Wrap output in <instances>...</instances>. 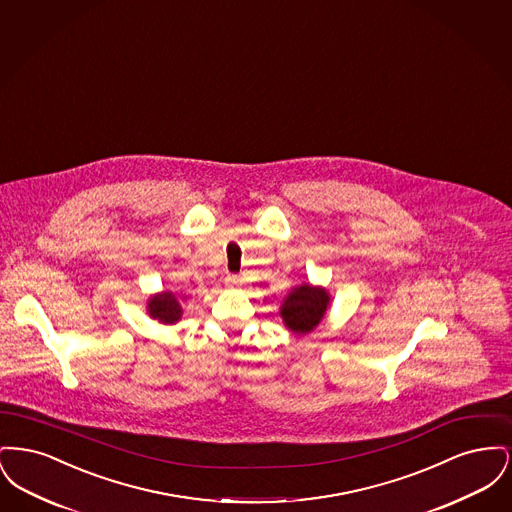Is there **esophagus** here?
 Listing matches in <instances>:
<instances>
[{"label": "esophagus", "instance_id": "34e87169", "mask_svg": "<svg viewBox=\"0 0 512 512\" xmlns=\"http://www.w3.org/2000/svg\"><path fill=\"white\" fill-rule=\"evenodd\" d=\"M224 282H226V286H230V288H238V286H242V276H238V274H228L226 278H224Z\"/></svg>", "mask_w": 512, "mask_h": 512}]
</instances>
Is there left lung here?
<instances>
[{
    "mask_svg": "<svg viewBox=\"0 0 512 512\" xmlns=\"http://www.w3.org/2000/svg\"><path fill=\"white\" fill-rule=\"evenodd\" d=\"M328 303H330V295L324 288L301 284V286H295L282 301L280 317L288 326V330L303 336L317 328L320 320L326 315Z\"/></svg>",
    "mask_w": 512,
    "mask_h": 512,
    "instance_id": "obj_1",
    "label": "left lung"
}]
</instances>
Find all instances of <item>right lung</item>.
<instances>
[{
  "instance_id": "obj_1",
  "label": "right lung",
  "mask_w": 512,
  "mask_h": 512,
  "mask_svg": "<svg viewBox=\"0 0 512 512\" xmlns=\"http://www.w3.org/2000/svg\"><path fill=\"white\" fill-rule=\"evenodd\" d=\"M149 317L159 320L161 324H174L182 317V307L172 292L151 295L147 301Z\"/></svg>"
}]
</instances>
